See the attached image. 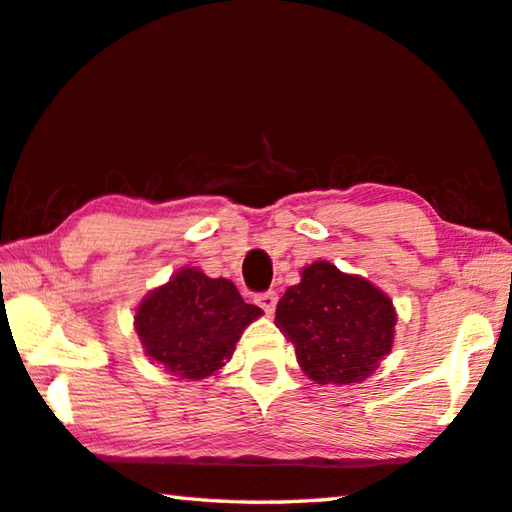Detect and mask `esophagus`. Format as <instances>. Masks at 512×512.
Listing matches in <instances>:
<instances>
[{
    "label": "esophagus",
    "instance_id": "obj_1",
    "mask_svg": "<svg viewBox=\"0 0 512 512\" xmlns=\"http://www.w3.org/2000/svg\"><path fill=\"white\" fill-rule=\"evenodd\" d=\"M255 303L262 307L266 314H273L275 305H278V294H275V291H264V294L255 296Z\"/></svg>",
    "mask_w": 512,
    "mask_h": 512
}]
</instances>
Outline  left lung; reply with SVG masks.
<instances>
[{
	"label": "left lung",
	"instance_id": "left-lung-1",
	"mask_svg": "<svg viewBox=\"0 0 512 512\" xmlns=\"http://www.w3.org/2000/svg\"><path fill=\"white\" fill-rule=\"evenodd\" d=\"M275 326L294 344L307 378L351 385L369 378L392 351L396 312L369 280L314 262L280 298Z\"/></svg>",
	"mask_w": 512,
	"mask_h": 512
}]
</instances>
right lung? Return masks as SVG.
<instances>
[{"instance_id": "right-lung-1", "label": "right lung", "mask_w": 512, "mask_h": 512, "mask_svg": "<svg viewBox=\"0 0 512 512\" xmlns=\"http://www.w3.org/2000/svg\"><path fill=\"white\" fill-rule=\"evenodd\" d=\"M262 310L225 278L200 269L177 271L136 307L134 328L143 351L177 378L200 380L232 358L234 346Z\"/></svg>"}]
</instances>
